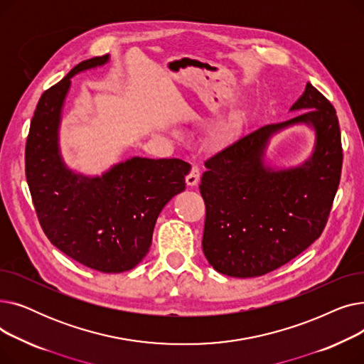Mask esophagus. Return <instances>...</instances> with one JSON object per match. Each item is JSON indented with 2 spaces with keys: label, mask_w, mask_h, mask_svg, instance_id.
Listing matches in <instances>:
<instances>
[{
  "label": "esophagus",
  "mask_w": 364,
  "mask_h": 364,
  "mask_svg": "<svg viewBox=\"0 0 364 364\" xmlns=\"http://www.w3.org/2000/svg\"><path fill=\"white\" fill-rule=\"evenodd\" d=\"M199 178H200V169L198 168V165H193L186 177V183L190 187H195L199 183Z\"/></svg>",
  "instance_id": "1"
}]
</instances>
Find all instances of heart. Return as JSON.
<instances>
[{"mask_svg": "<svg viewBox=\"0 0 364 364\" xmlns=\"http://www.w3.org/2000/svg\"><path fill=\"white\" fill-rule=\"evenodd\" d=\"M225 134H227V132H225L224 129H220V131L217 132V139H223V137L225 136Z\"/></svg>", "mask_w": 364, "mask_h": 364, "instance_id": "heart-1", "label": "heart"}]
</instances>
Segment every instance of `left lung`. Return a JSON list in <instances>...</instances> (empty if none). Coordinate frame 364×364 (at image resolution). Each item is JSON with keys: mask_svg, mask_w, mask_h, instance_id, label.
Instances as JSON below:
<instances>
[{"mask_svg": "<svg viewBox=\"0 0 364 364\" xmlns=\"http://www.w3.org/2000/svg\"><path fill=\"white\" fill-rule=\"evenodd\" d=\"M289 112L302 113L247 134L205 162L202 250L221 274L270 273L307 250L326 225L342 168L336 112L310 82ZM298 124L315 134L312 155L296 167L267 164L271 139Z\"/></svg>", "mask_w": 364, "mask_h": 364, "instance_id": "8db88e82", "label": "left lung"}]
</instances>
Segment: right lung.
Wrapping results in <instances>:
<instances>
[{
  "mask_svg": "<svg viewBox=\"0 0 364 364\" xmlns=\"http://www.w3.org/2000/svg\"><path fill=\"white\" fill-rule=\"evenodd\" d=\"M107 62L109 54L81 62L41 95L31 121L25 168L48 240L92 270L122 273L149 252L161 211L186 188L192 166L181 159L134 156L102 176H85L65 164L59 129L70 80Z\"/></svg>",
  "mask_w": 364,
  "mask_h": 364,
  "instance_id": "add662e5",
  "label": "right lung"
}]
</instances>
